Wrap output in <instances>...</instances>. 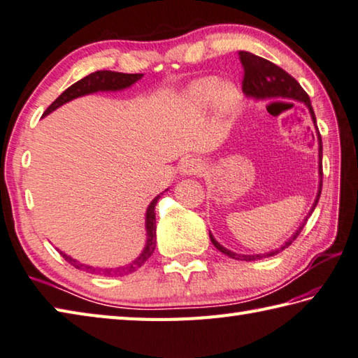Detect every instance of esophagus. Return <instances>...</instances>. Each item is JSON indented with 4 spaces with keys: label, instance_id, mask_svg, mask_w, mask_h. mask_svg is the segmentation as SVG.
I'll use <instances>...</instances> for the list:
<instances>
[{
    "label": "esophagus",
    "instance_id": "34e87169",
    "mask_svg": "<svg viewBox=\"0 0 358 358\" xmlns=\"http://www.w3.org/2000/svg\"><path fill=\"white\" fill-rule=\"evenodd\" d=\"M180 171L185 175H197L203 171V163L199 158H186L181 163Z\"/></svg>",
    "mask_w": 358,
    "mask_h": 358
}]
</instances>
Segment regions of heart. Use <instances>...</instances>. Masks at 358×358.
Segmentation results:
<instances>
[{"mask_svg": "<svg viewBox=\"0 0 358 358\" xmlns=\"http://www.w3.org/2000/svg\"><path fill=\"white\" fill-rule=\"evenodd\" d=\"M215 93V103L222 111L229 113L237 107V102H239V91L231 83H223L219 85V80L214 79V77H205V79H200L194 83L191 87V99L199 103L205 105Z\"/></svg>", "mask_w": 358, "mask_h": 358, "instance_id": "b5f03b06", "label": "heart"}]
</instances>
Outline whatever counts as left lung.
Instances as JSON below:
<instances>
[{"mask_svg":"<svg viewBox=\"0 0 358 358\" xmlns=\"http://www.w3.org/2000/svg\"><path fill=\"white\" fill-rule=\"evenodd\" d=\"M239 60H241L242 68H243L242 90L245 91V94L257 97V99H267V97L281 96V97H292V99H296V101H303L307 105V108H309L315 127H317V119H315V113H313L312 103H310V99H309V94H307L306 91L303 90V87L299 85L295 77H292L289 73L284 71L282 68H279L278 65L271 63L270 60L262 59V57H259V55H255V54L247 52V51H239ZM317 138H318V144H320V175H321V181H320V191H318V195H317V200H315V203H313V208H312L310 214L313 213L315 206H317V203L320 200V195H321V187H323V163H321V159H323V141H321V135H320L318 130H317ZM306 222H307V219L304 220L303 227H299V229H296V233L285 242V245H282L281 250L290 247L292 242L295 241L296 237L301 234V231H303ZM209 237H211L213 245L220 251V253L229 256L231 259H237V261H256V259H262L265 256H267V257L275 256V255L279 253V251H281V250H276V251H270V253H267V255H256V256L236 255V253H233V251L223 248L222 245L217 242L211 234H209Z\"/></svg>","mask_w":358,"mask_h":358,"instance_id":"left-lung-1","label":"left lung"}]
</instances>
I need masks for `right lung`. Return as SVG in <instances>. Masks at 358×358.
Returning <instances> with one entry per match:
<instances>
[{
    "mask_svg": "<svg viewBox=\"0 0 358 358\" xmlns=\"http://www.w3.org/2000/svg\"><path fill=\"white\" fill-rule=\"evenodd\" d=\"M143 77V74H125V73H117V71H108V69H102V71H96L91 73L87 77H83L79 82L73 83L71 87L66 88L63 93L55 99L49 107L45 110L43 115H49L51 111H54L55 108H59L60 105L66 103L69 101L76 99V97L83 96V94H90L94 93V91H115V90H122L130 87L131 83H135L136 80H139ZM159 199L158 197L153 199V201L149 205V209H147V215H145V228H147V243L144 247V251L139 255L138 259H135L131 264L125 265V267H119V268H96V267H90V265L80 264L77 262L76 259L66 256L65 253H59L65 257V261L69 262L76 267L77 270H83L87 273H93V275H105V276H111V275H129V273L136 271L141 265L149 259L155 250L157 245V227H155V205Z\"/></svg>",
    "mask_w": 358,
    "mask_h": 358,
    "instance_id": "add662e5",
    "label": "right lung"
}]
</instances>
